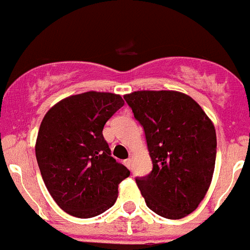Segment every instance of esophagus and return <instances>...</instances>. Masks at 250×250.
<instances>
[{"instance_id":"34e87169","label":"esophagus","mask_w":250,"mask_h":250,"mask_svg":"<svg viewBox=\"0 0 250 250\" xmlns=\"http://www.w3.org/2000/svg\"><path fill=\"white\" fill-rule=\"evenodd\" d=\"M124 164H125V166H126L127 168H130V167H131V158H127V160L124 161Z\"/></svg>"}]
</instances>
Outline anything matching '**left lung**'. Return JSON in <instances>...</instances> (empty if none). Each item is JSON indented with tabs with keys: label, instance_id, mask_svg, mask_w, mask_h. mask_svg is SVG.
<instances>
[{
	"label": "left lung",
	"instance_id": "obj_1",
	"mask_svg": "<svg viewBox=\"0 0 250 250\" xmlns=\"http://www.w3.org/2000/svg\"><path fill=\"white\" fill-rule=\"evenodd\" d=\"M143 126L153 170L137 177L148 208L179 220L197 209L211 185L216 130L191 97L176 90H137L124 96Z\"/></svg>",
	"mask_w": 250,
	"mask_h": 250
}]
</instances>
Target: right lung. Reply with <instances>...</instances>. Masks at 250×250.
I'll return each mask as SVG.
<instances>
[{
  "label": "right lung",
  "instance_id": "1",
  "mask_svg": "<svg viewBox=\"0 0 250 250\" xmlns=\"http://www.w3.org/2000/svg\"><path fill=\"white\" fill-rule=\"evenodd\" d=\"M124 103L120 94L92 90L66 97L43 117L37 162L49 194L66 213L90 218L116 202L130 171L111 156L102 130Z\"/></svg>",
  "mask_w": 250,
  "mask_h": 250
}]
</instances>
